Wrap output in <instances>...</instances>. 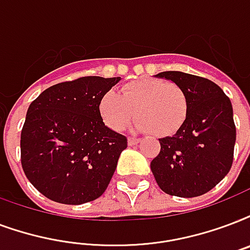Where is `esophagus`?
<instances>
[{"label": "esophagus", "instance_id": "1", "mask_svg": "<svg viewBox=\"0 0 250 250\" xmlns=\"http://www.w3.org/2000/svg\"><path fill=\"white\" fill-rule=\"evenodd\" d=\"M140 143V139H136V138H129L128 139V146H136V144H139Z\"/></svg>", "mask_w": 250, "mask_h": 250}]
</instances>
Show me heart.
Here are the masks:
<instances>
[{
  "mask_svg": "<svg viewBox=\"0 0 250 250\" xmlns=\"http://www.w3.org/2000/svg\"><path fill=\"white\" fill-rule=\"evenodd\" d=\"M98 110L107 127L122 131L136 114L133 129L170 136L182 127L188 117V98L184 90L163 80L140 79L125 83L119 95L107 91L101 97Z\"/></svg>",
  "mask_w": 250,
  "mask_h": 250,
  "instance_id": "b5f03b06",
  "label": "heart"
}]
</instances>
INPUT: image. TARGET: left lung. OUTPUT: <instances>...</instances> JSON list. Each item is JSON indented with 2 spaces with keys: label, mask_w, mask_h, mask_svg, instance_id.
Wrapping results in <instances>:
<instances>
[{
  "label": "left lung",
  "mask_w": 250,
  "mask_h": 250,
  "mask_svg": "<svg viewBox=\"0 0 250 250\" xmlns=\"http://www.w3.org/2000/svg\"><path fill=\"white\" fill-rule=\"evenodd\" d=\"M184 90L188 117L173 136L159 139L161 150L150 170L164 193L199 197L215 188L232 167L236 127L229 98L212 81L169 70L156 74Z\"/></svg>",
  "instance_id": "obj_1"
}]
</instances>
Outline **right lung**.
I'll return each instance as SVG.
<instances>
[{
  "label": "right lung",
  "instance_id": "obj_1",
  "mask_svg": "<svg viewBox=\"0 0 250 250\" xmlns=\"http://www.w3.org/2000/svg\"><path fill=\"white\" fill-rule=\"evenodd\" d=\"M121 77H81L45 89L27 110L21 161L51 201L83 205L107 188L127 138L104 125L98 104Z\"/></svg>",
  "mask_w": 250,
  "mask_h": 250
}]
</instances>
